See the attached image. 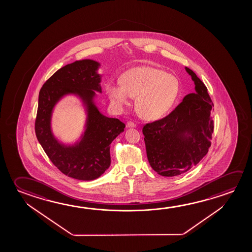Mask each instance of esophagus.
Here are the masks:
<instances>
[{
    "mask_svg": "<svg viewBox=\"0 0 252 252\" xmlns=\"http://www.w3.org/2000/svg\"><path fill=\"white\" fill-rule=\"evenodd\" d=\"M135 126H136V125L134 124L132 121H128L126 123V127L127 128L135 127Z\"/></svg>",
    "mask_w": 252,
    "mask_h": 252,
    "instance_id": "esophagus-1",
    "label": "esophagus"
}]
</instances>
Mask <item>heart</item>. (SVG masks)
Wrapping results in <instances>:
<instances>
[{"instance_id": "1", "label": "heart", "mask_w": 252, "mask_h": 252, "mask_svg": "<svg viewBox=\"0 0 252 252\" xmlns=\"http://www.w3.org/2000/svg\"><path fill=\"white\" fill-rule=\"evenodd\" d=\"M179 89L175 75L149 66L131 68L122 74L121 83L109 82L105 86L109 97L120 107L136 96L137 112L148 120L164 115L177 99Z\"/></svg>"}]
</instances>
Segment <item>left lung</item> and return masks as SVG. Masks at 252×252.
<instances>
[{"instance_id": "obj_1", "label": "left lung", "mask_w": 252, "mask_h": 252, "mask_svg": "<svg viewBox=\"0 0 252 252\" xmlns=\"http://www.w3.org/2000/svg\"><path fill=\"white\" fill-rule=\"evenodd\" d=\"M195 84V93L186 95L169 115L144 126L149 164L163 177H175L197 165L210 148L214 103L207 89L193 71L186 67Z\"/></svg>"}]
</instances>
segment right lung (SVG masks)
Masks as SVG:
<instances>
[{
  "label": "right lung",
  "instance_id": "add662e5",
  "mask_svg": "<svg viewBox=\"0 0 252 252\" xmlns=\"http://www.w3.org/2000/svg\"><path fill=\"white\" fill-rule=\"evenodd\" d=\"M99 62L76 61L50 77L39 91L35 132L50 160L67 177L90 181L99 178L111 165L110 145L124 132L126 125L108 118L95 105V91L102 93ZM82 101L87 112L85 132L74 145H64L55 137L50 122L55 105L66 95Z\"/></svg>",
  "mask_w": 252,
  "mask_h": 252
}]
</instances>
